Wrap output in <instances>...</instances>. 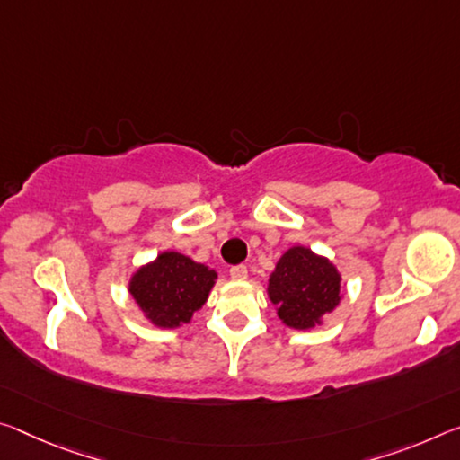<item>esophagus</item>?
Segmentation results:
<instances>
[{"label": "esophagus", "instance_id": "obj_1", "mask_svg": "<svg viewBox=\"0 0 460 460\" xmlns=\"http://www.w3.org/2000/svg\"><path fill=\"white\" fill-rule=\"evenodd\" d=\"M229 276L233 280H245L247 279V268L245 266H233L229 270Z\"/></svg>", "mask_w": 460, "mask_h": 460}]
</instances>
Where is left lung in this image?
Segmentation results:
<instances>
[{"label": "left lung", "mask_w": 460, "mask_h": 460, "mask_svg": "<svg viewBox=\"0 0 460 460\" xmlns=\"http://www.w3.org/2000/svg\"><path fill=\"white\" fill-rule=\"evenodd\" d=\"M266 293L280 322L303 332L323 325L327 313L344 298L338 266L305 245H293L282 253L270 272Z\"/></svg>", "instance_id": "8db88e82"}]
</instances>
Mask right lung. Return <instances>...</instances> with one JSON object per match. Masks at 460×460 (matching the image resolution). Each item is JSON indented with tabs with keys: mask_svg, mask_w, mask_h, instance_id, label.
<instances>
[{
	"mask_svg": "<svg viewBox=\"0 0 460 460\" xmlns=\"http://www.w3.org/2000/svg\"><path fill=\"white\" fill-rule=\"evenodd\" d=\"M217 272L184 253L165 250L138 266L128 279V293L145 319L162 330L190 323L208 301Z\"/></svg>",
	"mask_w": 460,
	"mask_h": 460,
	"instance_id": "obj_1",
	"label": "right lung"
}]
</instances>
